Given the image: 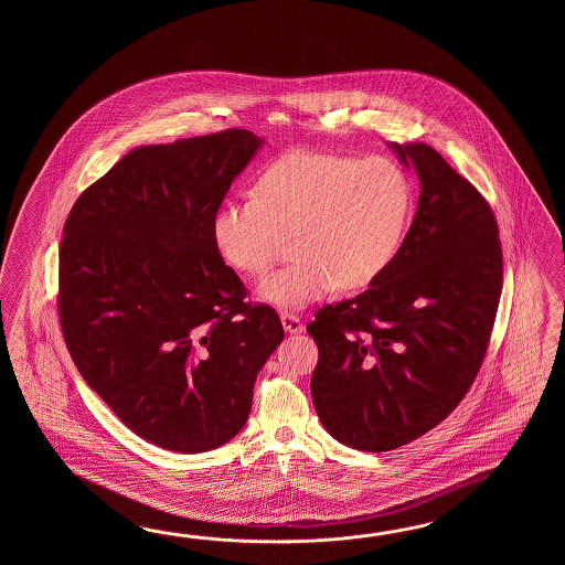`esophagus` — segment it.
<instances>
[{
  "label": "esophagus",
  "instance_id": "obj_1",
  "mask_svg": "<svg viewBox=\"0 0 565 565\" xmlns=\"http://www.w3.org/2000/svg\"><path fill=\"white\" fill-rule=\"evenodd\" d=\"M280 321H282V327H285V331H288V333H300L305 329L299 315H295V312H280Z\"/></svg>",
  "mask_w": 565,
  "mask_h": 565
}]
</instances>
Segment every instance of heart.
<instances>
[{"label":"heart","mask_w":565,"mask_h":565,"mask_svg":"<svg viewBox=\"0 0 565 565\" xmlns=\"http://www.w3.org/2000/svg\"><path fill=\"white\" fill-rule=\"evenodd\" d=\"M412 214L408 173L387 157L292 151L254 193L222 205L212 236L222 258L263 275L292 236L295 258L260 282V297L302 307L339 287H370L394 263Z\"/></svg>","instance_id":"obj_1"}]
</instances>
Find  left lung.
Instances as JSON below:
<instances>
[{
	"instance_id": "1",
	"label": "left lung",
	"mask_w": 565,
	"mask_h": 565,
	"mask_svg": "<svg viewBox=\"0 0 565 565\" xmlns=\"http://www.w3.org/2000/svg\"><path fill=\"white\" fill-rule=\"evenodd\" d=\"M412 163L418 210L394 263L355 299L307 324L319 361L312 404L341 445L387 452L433 430L467 396L503 290L497 217L426 143H392Z\"/></svg>"
}]
</instances>
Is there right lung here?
Instances as JSON below:
<instances>
[{
  "mask_svg": "<svg viewBox=\"0 0 565 565\" xmlns=\"http://www.w3.org/2000/svg\"><path fill=\"white\" fill-rule=\"evenodd\" d=\"M260 139L244 129L141 145L74 202L58 258L62 337L129 430L193 455L226 445L282 341L277 311L217 253L212 222Z\"/></svg>",
  "mask_w": 565,
  "mask_h": 565,
  "instance_id": "right-lung-1",
  "label": "right lung"
}]
</instances>
